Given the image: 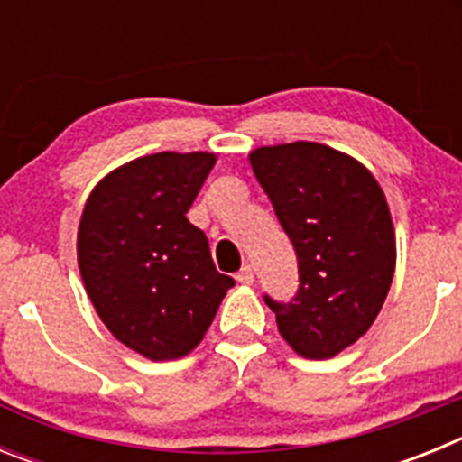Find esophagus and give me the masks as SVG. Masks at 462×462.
<instances>
[{
	"label": "esophagus",
	"mask_w": 462,
	"mask_h": 462,
	"mask_svg": "<svg viewBox=\"0 0 462 462\" xmlns=\"http://www.w3.org/2000/svg\"><path fill=\"white\" fill-rule=\"evenodd\" d=\"M236 280L240 282V284H254V268L252 266H243V271L236 275Z\"/></svg>",
	"instance_id": "obj_1"
}]
</instances>
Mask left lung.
<instances>
[{
  "label": "left lung",
  "mask_w": 462,
  "mask_h": 462,
  "mask_svg": "<svg viewBox=\"0 0 462 462\" xmlns=\"http://www.w3.org/2000/svg\"><path fill=\"white\" fill-rule=\"evenodd\" d=\"M250 164L298 256L296 298L266 296L277 330L298 356H337L368 333L393 280L383 189L361 162L312 141L256 148Z\"/></svg>",
  "instance_id": "obj_1"
}]
</instances>
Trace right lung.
I'll return each mask as SVG.
<instances>
[{
  "label": "right lung",
  "mask_w": 462,
  "mask_h": 462,
  "mask_svg": "<svg viewBox=\"0 0 462 462\" xmlns=\"http://www.w3.org/2000/svg\"><path fill=\"white\" fill-rule=\"evenodd\" d=\"M215 162L212 152L126 162L97 182L80 215L85 291L113 337L150 361L187 356L236 284L187 219Z\"/></svg>",
  "instance_id": "obj_1"
}]
</instances>
